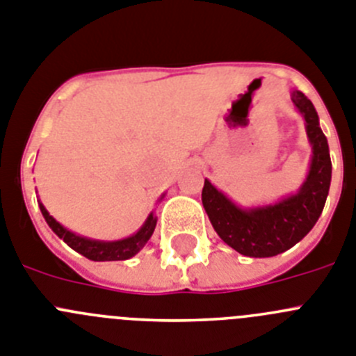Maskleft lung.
Here are the masks:
<instances>
[{
  "mask_svg": "<svg viewBox=\"0 0 356 356\" xmlns=\"http://www.w3.org/2000/svg\"><path fill=\"white\" fill-rule=\"evenodd\" d=\"M291 101L305 118L312 145L309 175L296 195L270 206L241 209L207 179L204 182L202 204L214 230L230 248L246 257H273L293 248L316 225L328 197L332 161L318 111L300 90L291 92Z\"/></svg>",
  "mask_w": 356,
  "mask_h": 356,
  "instance_id": "1",
  "label": "left lung"
}]
</instances>
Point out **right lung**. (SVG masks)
I'll return each instance as SVG.
<instances>
[{
    "label": "right lung",
    "mask_w": 356,
    "mask_h": 356,
    "mask_svg": "<svg viewBox=\"0 0 356 356\" xmlns=\"http://www.w3.org/2000/svg\"><path fill=\"white\" fill-rule=\"evenodd\" d=\"M38 207L42 211V216L46 218V222L47 225L51 227V230H53L60 239H63L70 248L76 250L78 254L85 255V257L90 259V261H126V259H131L145 246V243L149 241L152 232H154L156 222H158V218L154 216V213H150L149 216H147L145 223L140 227L138 232L129 236V238L118 239V241H97V239L83 238V236L70 232L65 227L60 225V223L47 213L46 207L42 206V202H38Z\"/></svg>",
    "instance_id": "right-lung-1"
}]
</instances>
